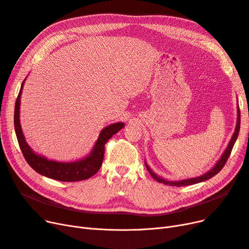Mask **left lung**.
I'll list each match as a JSON object with an SVG mask.
<instances>
[{"mask_svg":"<svg viewBox=\"0 0 249 249\" xmlns=\"http://www.w3.org/2000/svg\"><path fill=\"white\" fill-rule=\"evenodd\" d=\"M239 130H240V109H239V106H237V123H236V128H235V131L232 135V139L230 141L227 149L225 150V152L223 153L222 157L219 158V160L216 162V164L213 166V168H211L209 171H207L206 173H204L203 176H200L197 178H187V179H181V180H168L166 178H163L158 177L157 174L155 172H153V170L149 167V165L146 164V162H144L145 164V167L148 169V171L150 172V174L152 176V178L154 179L157 180L158 182L164 183V185H167V186H171V187H183V186H191V185H194V183H198V182H202V181H205L211 178H213L214 176L223 169V167L225 166V164L229 158L230 154L232 152L233 146L237 141V137L239 134Z\"/></svg>","mask_w":249,"mask_h":249,"instance_id":"1","label":"left lung"}]
</instances>
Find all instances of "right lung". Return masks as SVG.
<instances>
[{
  "instance_id": "add662e5",
  "label": "right lung",
  "mask_w": 249,
  "mask_h": 249,
  "mask_svg": "<svg viewBox=\"0 0 249 249\" xmlns=\"http://www.w3.org/2000/svg\"><path fill=\"white\" fill-rule=\"evenodd\" d=\"M24 82L25 79L22 82L20 91L19 93H18L15 103L14 128L18 143H19L20 150L24 156V159L26 160V162L29 163L30 166L35 171L41 174V176L60 181H79L90 178L92 176H94L101 167V164H103L104 161L105 144L114 134L121 130L125 126V124L123 122H118L105 127L104 129L100 131L98 139L95 144L93 145V148H92L90 154L86 156L85 158L73 162H57L49 160L47 158H45L44 156L36 154L31 149V146L27 144L25 141V137L21 129L19 109L20 97Z\"/></svg>"
}]
</instances>
